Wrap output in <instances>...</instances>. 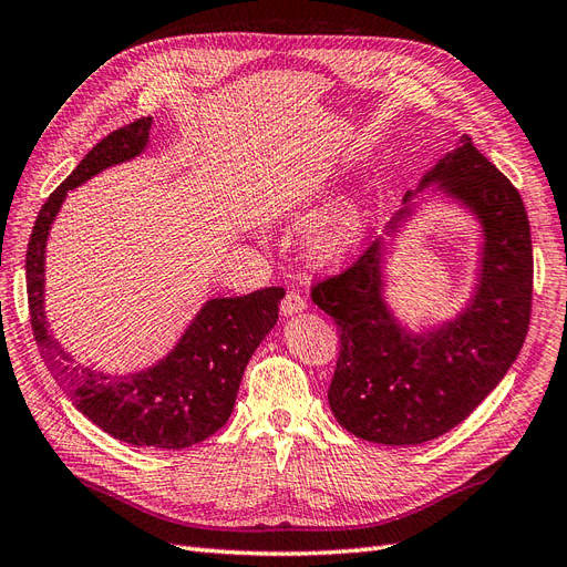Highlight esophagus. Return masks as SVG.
<instances>
[{
    "label": "esophagus",
    "mask_w": 567,
    "mask_h": 567,
    "mask_svg": "<svg viewBox=\"0 0 567 567\" xmlns=\"http://www.w3.org/2000/svg\"><path fill=\"white\" fill-rule=\"evenodd\" d=\"M305 307H307V300H305L300 293H296V290H288L284 302H281V312H284L286 317H293V315L302 312Z\"/></svg>",
    "instance_id": "esophagus-1"
}]
</instances>
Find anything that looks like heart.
Instances as JSON below:
<instances>
[{
  "mask_svg": "<svg viewBox=\"0 0 567 567\" xmlns=\"http://www.w3.org/2000/svg\"><path fill=\"white\" fill-rule=\"evenodd\" d=\"M367 229L369 215L362 200L346 198L307 225L302 231V248L315 262H342L362 248Z\"/></svg>",
  "mask_w": 567,
  "mask_h": 567,
  "instance_id": "1",
  "label": "heart"
}]
</instances>
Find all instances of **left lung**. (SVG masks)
I'll return each instance as SVG.
<instances>
[{
	"instance_id": "obj_1",
	"label": "left lung",
	"mask_w": 567,
	"mask_h": 567,
	"mask_svg": "<svg viewBox=\"0 0 567 567\" xmlns=\"http://www.w3.org/2000/svg\"><path fill=\"white\" fill-rule=\"evenodd\" d=\"M435 182L485 231L480 284L454 321L425 336L402 329L381 293V241L312 286L315 305L333 317L340 338L329 388L333 416L352 435L394 447L435 440L471 416L516 362L532 312V238L518 188L468 134L419 188ZM409 210L404 205L390 229Z\"/></svg>"
}]
</instances>
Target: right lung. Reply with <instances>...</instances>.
<instances>
[{"instance_id":"right-lung-1","label":"right lung","mask_w":567,"mask_h":567,"mask_svg":"<svg viewBox=\"0 0 567 567\" xmlns=\"http://www.w3.org/2000/svg\"><path fill=\"white\" fill-rule=\"evenodd\" d=\"M148 130L151 117H140L104 136L47 198L25 255L28 307L32 336L47 369L84 416L120 442L184 450L215 435L229 421L248 359L279 319L286 296L281 286L260 288L241 298L208 300L177 348L156 367L115 379L75 364L51 338L44 317V248L65 194L101 169L140 156Z\"/></svg>"}]
</instances>
